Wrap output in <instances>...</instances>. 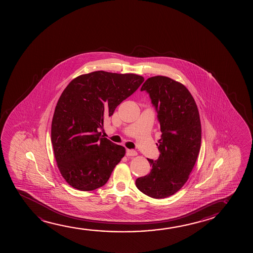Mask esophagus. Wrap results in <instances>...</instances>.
Here are the masks:
<instances>
[{"instance_id": "1", "label": "esophagus", "mask_w": 253, "mask_h": 253, "mask_svg": "<svg viewBox=\"0 0 253 253\" xmlns=\"http://www.w3.org/2000/svg\"><path fill=\"white\" fill-rule=\"evenodd\" d=\"M137 153L134 149H127L126 150V156H136Z\"/></svg>"}]
</instances>
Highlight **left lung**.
<instances>
[{
	"label": "left lung",
	"mask_w": 253,
	"mask_h": 253,
	"mask_svg": "<svg viewBox=\"0 0 253 253\" xmlns=\"http://www.w3.org/2000/svg\"><path fill=\"white\" fill-rule=\"evenodd\" d=\"M149 94L157 112L162 136L158 159H148L151 171L135 180L142 193L169 197L183 187L201 149V125L194 97L182 84L164 76L149 78L141 91Z\"/></svg>",
	"instance_id": "left-lung-1"
}]
</instances>
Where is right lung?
Returning <instances> with one entry per match:
<instances>
[{"label":"right lung","mask_w":253,"mask_h":253,"mask_svg":"<svg viewBox=\"0 0 253 253\" xmlns=\"http://www.w3.org/2000/svg\"><path fill=\"white\" fill-rule=\"evenodd\" d=\"M143 81L133 73L97 71L77 77L64 90L52 118L51 139L58 168L70 186L91 191L107 182L125 149L101 135L104 118Z\"/></svg>","instance_id":"obj_1"}]
</instances>
